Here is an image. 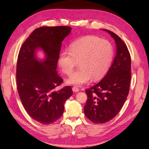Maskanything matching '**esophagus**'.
<instances>
[{"mask_svg":"<svg viewBox=\"0 0 149 149\" xmlns=\"http://www.w3.org/2000/svg\"><path fill=\"white\" fill-rule=\"evenodd\" d=\"M72 91H74V92H79V89L77 87L74 86L72 88Z\"/></svg>","mask_w":149,"mask_h":149,"instance_id":"34e87169","label":"esophagus"}]
</instances>
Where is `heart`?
I'll use <instances>...</instances> for the list:
<instances>
[{"mask_svg":"<svg viewBox=\"0 0 149 149\" xmlns=\"http://www.w3.org/2000/svg\"><path fill=\"white\" fill-rule=\"evenodd\" d=\"M114 54L112 44L94 36H86L69 45L68 50L61 52L58 60L61 71L70 75L77 62L80 69L70 75L66 82L68 84L82 86L93 79L102 78L109 70Z\"/></svg>","mask_w":149,"mask_h":149,"instance_id":"obj_1","label":"heart"}]
</instances>
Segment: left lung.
Segmentation results:
<instances>
[{
	"instance_id": "left-lung-1",
	"label": "left lung",
	"mask_w": 149,
	"mask_h": 149,
	"mask_svg": "<svg viewBox=\"0 0 149 149\" xmlns=\"http://www.w3.org/2000/svg\"><path fill=\"white\" fill-rule=\"evenodd\" d=\"M103 30L115 40L116 50L104 77L86 90L88 99L84 112L88 119L95 123L109 122L120 112L128 95L131 79V59L127 46L116 34Z\"/></svg>"
}]
</instances>
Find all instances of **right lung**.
<instances>
[{
    "label": "right lung",
    "instance_id": "add662e5",
    "mask_svg": "<svg viewBox=\"0 0 149 149\" xmlns=\"http://www.w3.org/2000/svg\"><path fill=\"white\" fill-rule=\"evenodd\" d=\"M71 30L67 26L37 28L19 52L16 75L19 97L27 113L42 124L58 120L73 94L69 86L55 90L63 81L56 70L61 42ZM39 50L44 54L43 59L37 57Z\"/></svg>",
    "mask_w": 149,
    "mask_h": 149
}]
</instances>
